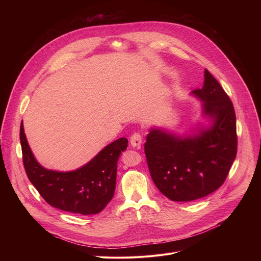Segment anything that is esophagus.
Listing matches in <instances>:
<instances>
[{
  "mask_svg": "<svg viewBox=\"0 0 261 261\" xmlns=\"http://www.w3.org/2000/svg\"><path fill=\"white\" fill-rule=\"evenodd\" d=\"M130 143L133 147H140V145H141V135L139 133H134L130 138Z\"/></svg>",
  "mask_w": 261,
  "mask_h": 261,
  "instance_id": "1",
  "label": "esophagus"
}]
</instances>
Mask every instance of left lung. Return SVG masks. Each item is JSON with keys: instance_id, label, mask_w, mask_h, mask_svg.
<instances>
[{"instance_id": "8db88e82", "label": "left lung", "mask_w": 261, "mask_h": 261, "mask_svg": "<svg viewBox=\"0 0 261 261\" xmlns=\"http://www.w3.org/2000/svg\"><path fill=\"white\" fill-rule=\"evenodd\" d=\"M191 95L202 102L196 126L180 134L152 127L144 153L153 181L172 201L205 197L224 182L237 156L233 105L217 80L205 69L201 89Z\"/></svg>"}]
</instances>
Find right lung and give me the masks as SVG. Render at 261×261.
I'll list each match as a JSON object with an SVG mask.
<instances>
[{
	"mask_svg": "<svg viewBox=\"0 0 261 261\" xmlns=\"http://www.w3.org/2000/svg\"><path fill=\"white\" fill-rule=\"evenodd\" d=\"M22 161L30 181L54 207L84 216L100 213L114 197L120 155L128 139L119 138L107 144L87 164L71 171L43 167L36 160L20 124Z\"/></svg>",
	"mask_w": 261,
	"mask_h": 261,
	"instance_id": "1",
	"label": "right lung"
}]
</instances>
